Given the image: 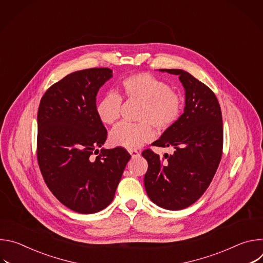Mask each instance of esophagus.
<instances>
[{"label":"esophagus","instance_id":"obj_1","mask_svg":"<svg viewBox=\"0 0 263 263\" xmlns=\"http://www.w3.org/2000/svg\"><path fill=\"white\" fill-rule=\"evenodd\" d=\"M130 155L132 156V158H135V157H138L140 155V153L137 151V149H130L129 151Z\"/></svg>","mask_w":263,"mask_h":263}]
</instances>
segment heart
Segmentation results:
<instances>
[{
	"mask_svg": "<svg viewBox=\"0 0 263 263\" xmlns=\"http://www.w3.org/2000/svg\"><path fill=\"white\" fill-rule=\"evenodd\" d=\"M123 96L141 101L138 124L120 123L110 132V142L127 149H135L154 137L153 125L160 131L168 129L180 118L181 95L157 77L146 72L131 74L121 82ZM122 98L117 92L102 97L96 107L102 123L115 124L121 116Z\"/></svg>",
	"mask_w": 263,
	"mask_h": 263,
	"instance_id": "heart-1",
	"label": "heart"
}]
</instances>
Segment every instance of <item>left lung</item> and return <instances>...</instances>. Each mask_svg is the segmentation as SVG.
<instances>
[{
    "label": "left lung",
    "instance_id": "obj_1",
    "mask_svg": "<svg viewBox=\"0 0 263 263\" xmlns=\"http://www.w3.org/2000/svg\"><path fill=\"white\" fill-rule=\"evenodd\" d=\"M178 74L185 89L184 114L152 145L173 146L160 158L146 148L148 167L144 189L153 203L181 210L197 202L208 189L222 153V119L214 92L183 69H160Z\"/></svg>",
    "mask_w": 263,
    "mask_h": 263
}]
</instances>
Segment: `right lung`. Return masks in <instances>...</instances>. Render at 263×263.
Listing matches in <instances>:
<instances>
[{"mask_svg":"<svg viewBox=\"0 0 263 263\" xmlns=\"http://www.w3.org/2000/svg\"><path fill=\"white\" fill-rule=\"evenodd\" d=\"M111 77L107 67L71 72L46 91L37 112V160L44 180L59 202L83 214L112 202L131 158L124 147L98 149L107 130L96 111L97 93Z\"/></svg>","mask_w":263,"mask_h":263,"instance_id":"1","label":"right lung"}]
</instances>
